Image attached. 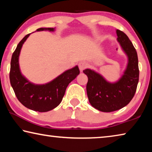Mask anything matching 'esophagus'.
Returning a JSON list of instances; mask_svg holds the SVG:
<instances>
[{"instance_id":"34e87169","label":"esophagus","mask_w":152,"mask_h":152,"mask_svg":"<svg viewBox=\"0 0 152 152\" xmlns=\"http://www.w3.org/2000/svg\"><path fill=\"white\" fill-rule=\"evenodd\" d=\"M78 66H79V69H80V71L82 72L83 71L84 69L86 68L87 66V64L85 61H81V62H80L78 64Z\"/></svg>"}]
</instances>
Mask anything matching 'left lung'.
I'll list each match as a JSON object with an SVG mask.
<instances>
[{"mask_svg": "<svg viewBox=\"0 0 152 152\" xmlns=\"http://www.w3.org/2000/svg\"><path fill=\"white\" fill-rule=\"evenodd\" d=\"M117 42L127 57L123 74L117 81L110 82L101 74L87 68L83 72L88 76L86 92L92 107L102 112H112L127 105L134 96L139 82L137 53L127 35L116 30Z\"/></svg>", "mask_w": 152, "mask_h": 152, "instance_id": "obj_1", "label": "left lung"}]
</instances>
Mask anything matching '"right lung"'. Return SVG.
<instances>
[{
  "label": "right lung",
  "instance_id": "1",
  "mask_svg": "<svg viewBox=\"0 0 152 152\" xmlns=\"http://www.w3.org/2000/svg\"><path fill=\"white\" fill-rule=\"evenodd\" d=\"M54 31L55 28H39L36 31ZM31 33L25 35L17 45L11 61L10 82L15 95L25 107L39 112L55 109L62 101L68 84L80 74L78 66L67 70L53 80L43 84H35L23 75L19 67V55L22 46Z\"/></svg>",
  "mask_w": 152,
  "mask_h": 152
}]
</instances>
